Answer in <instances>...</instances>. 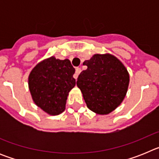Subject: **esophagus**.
Masks as SVG:
<instances>
[{
  "mask_svg": "<svg viewBox=\"0 0 159 159\" xmlns=\"http://www.w3.org/2000/svg\"><path fill=\"white\" fill-rule=\"evenodd\" d=\"M80 71H81V69L80 68V67H76V68H75V74H74V75H73V77H74L75 80L78 78V75H80Z\"/></svg>",
  "mask_w": 159,
  "mask_h": 159,
  "instance_id": "34e87169",
  "label": "esophagus"
}]
</instances>
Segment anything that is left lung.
<instances>
[{
  "label": "left lung",
  "instance_id": "left-lung-1",
  "mask_svg": "<svg viewBox=\"0 0 159 159\" xmlns=\"http://www.w3.org/2000/svg\"><path fill=\"white\" fill-rule=\"evenodd\" d=\"M77 79L87 107L98 115H108L121 104L127 95L130 75L124 64L110 53L95 54Z\"/></svg>",
  "mask_w": 159,
  "mask_h": 159
}]
</instances>
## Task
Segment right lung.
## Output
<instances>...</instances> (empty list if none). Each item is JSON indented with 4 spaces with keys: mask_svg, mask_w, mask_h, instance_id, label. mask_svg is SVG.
<instances>
[{
    "mask_svg": "<svg viewBox=\"0 0 159 159\" xmlns=\"http://www.w3.org/2000/svg\"><path fill=\"white\" fill-rule=\"evenodd\" d=\"M75 68L69 60L55 57L41 60L29 75V88L35 104L50 116L64 111L67 96L75 85Z\"/></svg>",
    "mask_w": 159,
    "mask_h": 159,
    "instance_id": "right-lung-1",
    "label": "right lung"
}]
</instances>
